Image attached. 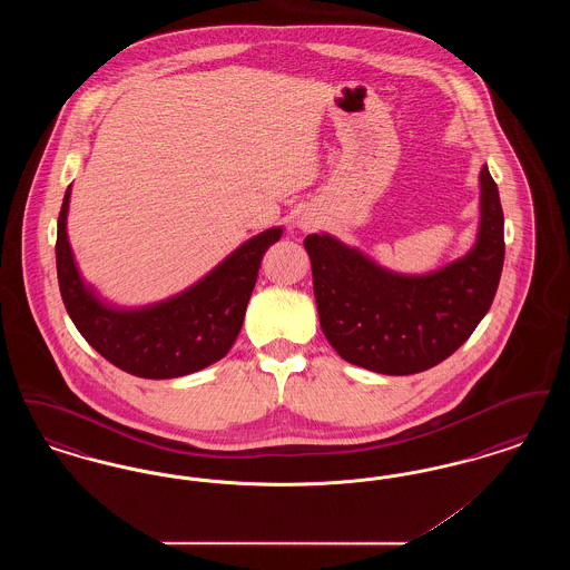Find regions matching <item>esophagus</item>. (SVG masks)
<instances>
[{"mask_svg":"<svg viewBox=\"0 0 570 570\" xmlns=\"http://www.w3.org/2000/svg\"><path fill=\"white\" fill-rule=\"evenodd\" d=\"M309 226H312V222H301V228H305V230H307Z\"/></svg>","mask_w":570,"mask_h":570,"instance_id":"34e87169","label":"esophagus"}]
</instances>
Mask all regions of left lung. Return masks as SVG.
Segmentation results:
<instances>
[{
    "instance_id": "8db88e82",
    "label": "left lung",
    "mask_w": 570,
    "mask_h": 570,
    "mask_svg": "<svg viewBox=\"0 0 570 570\" xmlns=\"http://www.w3.org/2000/svg\"><path fill=\"white\" fill-rule=\"evenodd\" d=\"M321 326L348 363L419 374L455 353L483 321L504 265V214L498 186L481 168V224L474 247L428 275L379 267L331 235H307Z\"/></svg>"
}]
</instances>
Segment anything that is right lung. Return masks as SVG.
<instances>
[{
    "label": "right lung",
    "mask_w": 570,
    "mask_h": 570,
    "mask_svg": "<svg viewBox=\"0 0 570 570\" xmlns=\"http://www.w3.org/2000/svg\"><path fill=\"white\" fill-rule=\"evenodd\" d=\"M70 188L57 219V279L63 305L82 337L112 365L140 379H177L219 361L235 344L261 261L282 228H269L224 258L177 297L119 309L82 282L68 244Z\"/></svg>",
    "instance_id": "1"
}]
</instances>
